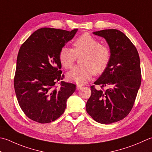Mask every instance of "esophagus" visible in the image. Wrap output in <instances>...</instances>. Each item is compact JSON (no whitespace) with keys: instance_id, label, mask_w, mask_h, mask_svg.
<instances>
[{"instance_id":"1","label":"esophagus","mask_w":152,"mask_h":152,"mask_svg":"<svg viewBox=\"0 0 152 152\" xmlns=\"http://www.w3.org/2000/svg\"><path fill=\"white\" fill-rule=\"evenodd\" d=\"M82 88V86H80V85H77V86H76V90H80V89H81Z\"/></svg>"}]
</instances>
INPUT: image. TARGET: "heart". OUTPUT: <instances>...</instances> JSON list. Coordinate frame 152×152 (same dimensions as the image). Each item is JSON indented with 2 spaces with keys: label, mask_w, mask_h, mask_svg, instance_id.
Here are the masks:
<instances>
[{
  "label": "heart",
  "mask_w": 152,
  "mask_h": 152,
  "mask_svg": "<svg viewBox=\"0 0 152 152\" xmlns=\"http://www.w3.org/2000/svg\"><path fill=\"white\" fill-rule=\"evenodd\" d=\"M73 49L64 47L59 53V60L65 69H70L80 57V65L66 74L67 78L78 84H84L91 78L93 72L103 73L108 67L111 57L110 48L88 34L78 37L73 43Z\"/></svg>",
  "instance_id": "heart-1"
}]
</instances>
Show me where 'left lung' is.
<instances>
[{
	"label": "left lung",
	"instance_id": "1",
	"mask_svg": "<svg viewBox=\"0 0 152 152\" xmlns=\"http://www.w3.org/2000/svg\"><path fill=\"white\" fill-rule=\"evenodd\" d=\"M93 34L106 40L111 57L94 82L107 89L103 91L91 86L86 111L97 123L109 124L123 119L131 111L141 84L140 62L137 49L123 32L111 29Z\"/></svg>",
	"mask_w": 152,
	"mask_h": 152
}]
</instances>
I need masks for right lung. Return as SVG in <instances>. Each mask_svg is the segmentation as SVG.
<instances>
[{"mask_svg": "<svg viewBox=\"0 0 152 152\" xmlns=\"http://www.w3.org/2000/svg\"><path fill=\"white\" fill-rule=\"evenodd\" d=\"M72 31L39 29L20 48L14 80L20 107L30 119L39 123L55 121L64 112L66 102L76 85L64 82L59 53L74 37ZM61 82V87L56 84Z\"/></svg>", "mask_w": 152, "mask_h": 152, "instance_id": "obj_1", "label": "right lung"}]
</instances>
